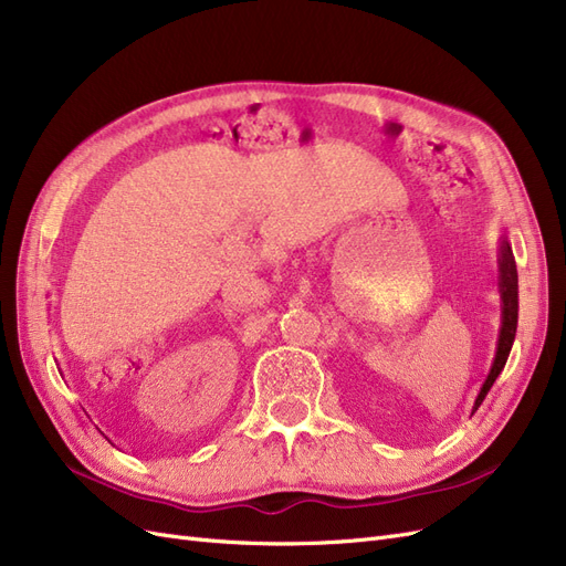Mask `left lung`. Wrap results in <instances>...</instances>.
<instances>
[{"instance_id": "obj_1", "label": "left lung", "mask_w": 566, "mask_h": 566, "mask_svg": "<svg viewBox=\"0 0 566 566\" xmlns=\"http://www.w3.org/2000/svg\"><path fill=\"white\" fill-rule=\"evenodd\" d=\"M499 294H501V332L496 340V355L494 361H491V369L482 382V388L475 397V405H472V413L480 409L484 402L486 392L494 386V380L503 371L510 348H513V340L517 334V265L513 249H510L507 237H501V247H499Z\"/></svg>"}]
</instances>
